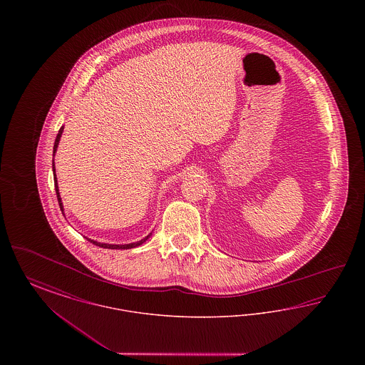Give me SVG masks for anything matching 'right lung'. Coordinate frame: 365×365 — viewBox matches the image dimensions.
I'll return each mask as SVG.
<instances>
[{
    "label": "right lung",
    "mask_w": 365,
    "mask_h": 365,
    "mask_svg": "<svg viewBox=\"0 0 365 365\" xmlns=\"http://www.w3.org/2000/svg\"><path fill=\"white\" fill-rule=\"evenodd\" d=\"M63 131H64V125L58 130V134H57V137H56V140H54V146H53V156L56 155V152H57V148H58V142H60V138H61V135H63ZM52 168H53V178H54V189H56V194H57V200H58V205H60V209H61V212H63V215H64V207H63V201H61V197H60V191H58V185H57V176H56V168H54V160H53L52 163ZM150 235H152V232L150 234H148L143 240H140V241H137V242L133 243H125V245H112V243H101L97 242V241H94V240H90V238H87L88 241L91 243H94V245H97V246H100V247H104V249H133V247H137L139 245H142V243L146 242L149 238H150Z\"/></svg>",
    "instance_id": "right-lung-1"
}]
</instances>
